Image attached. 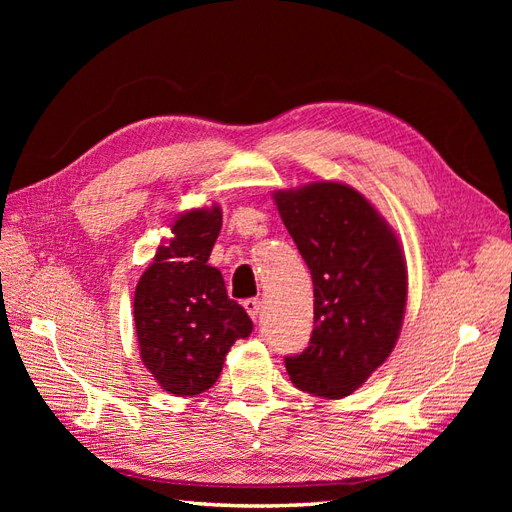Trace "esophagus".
<instances>
[{
  "mask_svg": "<svg viewBox=\"0 0 512 512\" xmlns=\"http://www.w3.org/2000/svg\"><path fill=\"white\" fill-rule=\"evenodd\" d=\"M243 307H245V312L250 314V318L252 320H256L258 318V314H260V299H245L243 301Z\"/></svg>",
  "mask_w": 512,
  "mask_h": 512,
  "instance_id": "34e87169",
  "label": "esophagus"
}]
</instances>
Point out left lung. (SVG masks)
Instances as JSON below:
<instances>
[{
	"mask_svg": "<svg viewBox=\"0 0 512 512\" xmlns=\"http://www.w3.org/2000/svg\"><path fill=\"white\" fill-rule=\"evenodd\" d=\"M314 282L309 346L286 356L297 389L342 399L389 359L401 331L408 269L376 207L346 183L314 181L273 194Z\"/></svg>",
	"mask_w": 512,
	"mask_h": 512,
	"instance_id": "1",
	"label": "left lung"
}]
</instances>
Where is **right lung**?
I'll return each mask as SVG.
<instances>
[{
    "label": "right lung",
    "instance_id": "right-lung-1",
    "mask_svg": "<svg viewBox=\"0 0 512 512\" xmlns=\"http://www.w3.org/2000/svg\"><path fill=\"white\" fill-rule=\"evenodd\" d=\"M222 209H190L173 224L134 292L143 365L177 397L205 393L220 378L230 346L252 333L245 309L228 299L222 273L209 265Z\"/></svg>",
    "mask_w": 512,
    "mask_h": 512
}]
</instances>
